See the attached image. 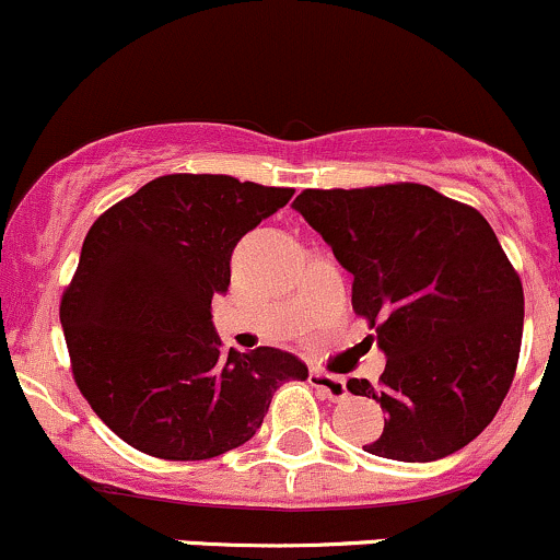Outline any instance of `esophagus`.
Returning <instances> with one entry per match:
<instances>
[{
  "label": "esophagus",
  "instance_id": "esophagus-1",
  "mask_svg": "<svg viewBox=\"0 0 560 560\" xmlns=\"http://www.w3.org/2000/svg\"><path fill=\"white\" fill-rule=\"evenodd\" d=\"M311 384L320 392V395L329 397V400H334V402L345 400V397H347V384H345L342 376L324 374V371H313Z\"/></svg>",
  "mask_w": 560,
  "mask_h": 560
}]
</instances>
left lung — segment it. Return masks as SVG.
I'll list each match as a JSON object with an SVG mask.
<instances>
[{
  "label": "left lung",
  "mask_w": 560,
  "mask_h": 560,
  "mask_svg": "<svg viewBox=\"0 0 560 560\" xmlns=\"http://www.w3.org/2000/svg\"><path fill=\"white\" fill-rule=\"evenodd\" d=\"M294 210L355 276L352 311L387 355L376 387L347 382L387 410L365 453L427 464L466 447L503 405L524 331L522 279L485 215L410 182L305 189Z\"/></svg>",
  "instance_id": "left-lung-1"
}]
</instances>
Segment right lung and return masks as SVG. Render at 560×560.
I'll use <instances>...</instances> for the list:
<instances>
[{
    "label": "right lung",
    "instance_id": "1",
    "mask_svg": "<svg viewBox=\"0 0 560 560\" xmlns=\"http://www.w3.org/2000/svg\"><path fill=\"white\" fill-rule=\"evenodd\" d=\"M292 195L221 173H168L92 223L60 324L75 387L131 447L215 458L258 432L281 384L307 378L292 352L223 350L210 320L236 242Z\"/></svg>",
    "mask_w": 560,
    "mask_h": 560
}]
</instances>
